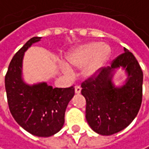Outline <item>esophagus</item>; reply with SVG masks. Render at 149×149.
<instances>
[{"label": "esophagus", "instance_id": "obj_1", "mask_svg": "<svg viewBox=\"0 0 149 149\" xmlns=\"http://www.w3.org/2000/svg\"><path fill=\"white\" fill-rule=\"evenodd\" d=\"M74 91H75L76 94H79V93H80V91H81V88H80L79 86H76L74 87Z\"/></svg>", "mask_w": 149, "mask_h": 149}]
</instances>
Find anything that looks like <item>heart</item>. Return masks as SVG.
I'll list each match as a JSON object with an SVG mask.
<instances>
[{"label": "heart", "instance_id": "b5f03b06", "mask_svg": "<svg viewBox=\"0 0 149 149\" xmlns=\"http://www.w3.org/2000/svg\"><path fill=\"white\" fill-rule=\"evenodd\" d=\"M111 50L106 44L99 42H90L75 48L69 52L67 57L69 66L80 69L83 68L82 74L86 78L95 76L102 68L110 56ZM63 71L69 73V70L63 67Z\"/></svg>", "mask_w": 149, "mask_h": 149}]
</instances>
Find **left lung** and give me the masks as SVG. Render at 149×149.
<instances>
[{"mask_svg": "<svg viewBox=\"0 0 149 149\" xmlns=\"http://www.w3.org/2000/svg\"><path fill=\"white\" fill-rule=\"evenodd\" d=\"M113 60L111 67L81 83V94L86 101V118L91 128L100 135L109 136L127 127L136 118L143 101V74L137 60L126 48ZM122 67L128 77L121 88L111 82L115 68Z\"/></svg>", "mask_w": 149, "mask_h": 149, "instance_id": "8db88e82", "label": "left lung"}]
</instances>
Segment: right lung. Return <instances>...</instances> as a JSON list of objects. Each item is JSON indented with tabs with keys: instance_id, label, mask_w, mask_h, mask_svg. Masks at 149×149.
<instances>
[{
	"instance_id": "add662e5",
	"label": "right lung",
	"mask_w": 149,
	"mask_h": 149,
	"mask_svg": "<svg viewBox=\"0 0 149 149\" xmlns=\"http://www.w3.org/2000/svg\"><path fill=\"white\" fill-rule=\"evenodd\" d=\"M40 40V37L31 38L17 52L6 74L5 87L8 107L17 123L34 136L48 137L62 129L74 88H52L46 82L29 86L23 81L24 52Z\"/></svg>"
}]
</instances>
